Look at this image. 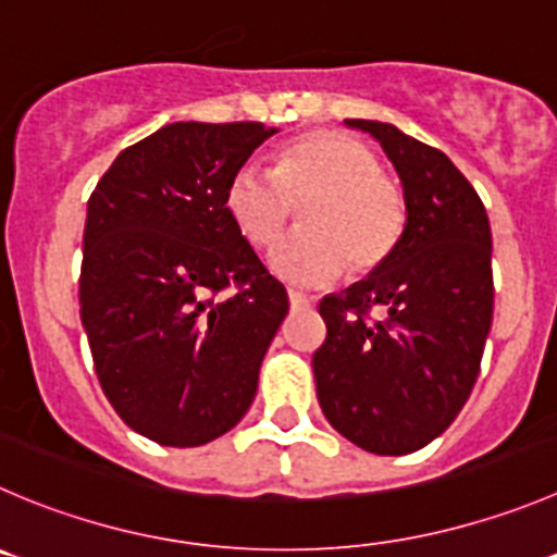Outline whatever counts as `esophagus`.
Listing matches in <instances>:
<instances>
[{
  "label": "esophagus",
  "mask_w": 557,
  "mask_h": 557,
  "mask_svg": "<svg viewBox=\"0 0 557 557\" xmlns=\"http://www.w3.org/2000/svg\"><path fill=\"white\" fill-rule=\"evenodd\" d=\"M289 306H293V309H309V306H314V298H309V295L289 289Z\"/></svg>",
  "instance_id": "1"
}]
</instances>
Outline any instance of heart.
<instances>
[{"instance_id":"heart-1","label":"heart","mask_w":557,"mask_h":557,"mask_svg":"<svg viewBox=\"0 0 557 557\" xmlns=\"http://www.w3.org/2000/svg\"><path fill=\"white\" fill-rule=\"evenodd\" d=\"M300 226L270 253V270L300 287H320L349 264L355 273L388 259L405 230V196L380 172L363 141L338 131H311L275 152L273 172L243 163L224 190L237 235L257 251L273 246L304 205Z\"/></svg>"}]
</instances>
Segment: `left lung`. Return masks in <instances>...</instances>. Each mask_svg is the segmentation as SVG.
Here are the masks:
<instances>
[{"label": "left lung", "instance_id": "left-lung-1", "mask_svg": "<svg viewBox=\"0 0 557 557\" xmlns=\"http://www.w3.org/2000/svg\"><path fill=\"white\" fill-rule=\"evenodd\" d=\"M347 125L391 158L407 221L385 262L320 300L327 336L311 367L331 426L363 451L401 457L451 426L479 377L495 306L492 232L448 156L396 125Z\"/></svg>", "mask_w": 557, "mask_h": 557}]
</instances>
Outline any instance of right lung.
Returning <instances> with one entry per match:
<instances>
[{
    "label": "right lung",
    "mask_w": 557,
    "mask_h": 557,
    "mask_svg": "<svg viewBox=\"0 0 557 557\" xmlns=\"http://www.w3.org/2000/svg\"><path fill=\"white\" fill-rule=\"evenodd\" d=\"M273 134L163 125L120 152L89 196L78 306L95 372L116 416L161 446H205L246 416L289 311L224 210L232 172Z\"/></svg>",
    "instance_id": "right-lung-1"
}]
</instances>
